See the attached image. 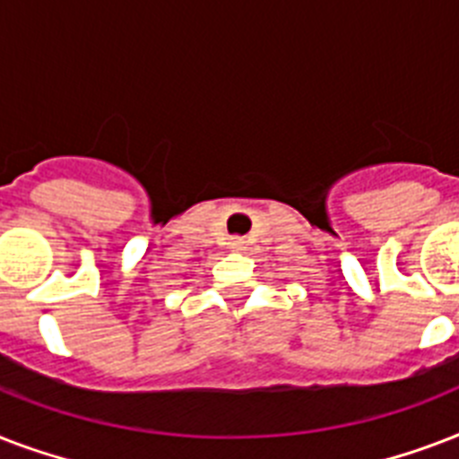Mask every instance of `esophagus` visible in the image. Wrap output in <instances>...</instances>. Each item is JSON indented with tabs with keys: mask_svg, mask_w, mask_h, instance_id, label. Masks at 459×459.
<instances>
[{
	"mask_svg": "<svg viewBox=\"0 0 459 459\" xmlns=\"http://www.w3.org/2000/svg\"><path fill=\"white\" fill-rule=\"evenodd\" d=\"M245 247V240L243 238H230L229 240V250H233V252H240Z\"/></svg>",
	"mask_w": 459,
	"mask_h": 459,
	"instance_id": "34e87169",
	"label": "esophagus"
}]
</instances>
